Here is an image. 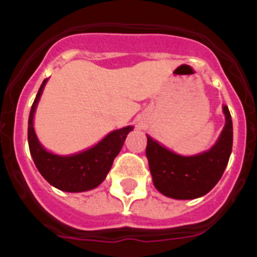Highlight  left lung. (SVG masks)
Wrapping results in <instances>:
<instances>
[{"instance_id":"8db88e82","label":"left lung","mask_w":257,"mask_h":257,"mask_svg":"<svg viewBox=\"0 0 257 257\" xmlns=\"http://www.w3.org/2000/svg\"><path fill=\"white\" fill-rule=\"evenodd\" d=\"M225 126L219 140L205 153L183 157L167 151L148 138L145 154L154 187L175 199H194L205 196L221 179L233 147V123L228 106H222Z\"/></svg>"}]
</instances>
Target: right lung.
I'll return each mask as SVG.
<instances>
[{
	"instance_id": "add662e5",
	"label": "right lung",
	"mask_w": 257,
	"mask_h": 257,
	"mask_svg": "<svg viewBox=\"0 0 257 257\" xmlns=\"http://www.w3.org/2000/svg\"><path fill=\"white\" fill-rule=\"evenodd\" d=\"M46 81L47 78L44 79L41 85L29 113L28 144L32 158L40 174L52 187L64 192H85L94 189L104 181L112 167L113 161L122 149L127 134L134 127L127 126L113 131L94 148L74 156L61 157L49 153L41 147L33 128V114Z\"/></svg>"
}]
</instances>
